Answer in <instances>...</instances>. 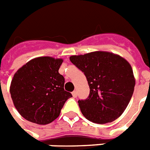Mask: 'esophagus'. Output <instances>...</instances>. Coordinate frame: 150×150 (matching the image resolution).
<instances>
[{"label": "esophagus", "mask_w": 150, "mask_h": 150, "mask_svg": "<svg viewBox=\"0 0 150 150\" xmlns=\"http://www.w3.org/2000/svg\"><path fill=\"white\" fill-rule=\"evenodd\" d=\"M77 95H78V94H77V92H76V91H73V92H72V96H73V97H75H75H77Z\"/></svg>", "instance_id": "obj_1"}]
</instances>
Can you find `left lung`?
Returning a JSON list of instances; mask_svg holds the SVG:
<instances>
[{"label":"left lung","mask_w":150,"mask_h":150,"mask_svg":"<svg viewBox=\"0 0 150 150\" xmlns=\"http://www.w3.org/2000/svg\"><path fill=\"white\" fill-rule=\"evenodd\" d=\"M69 59L84 72L90 89L86 100L78 101L83 116L97 124L118 118L128 107L135 88L129 62L107 51L73 55Z\"/></svg>","instance_id":"8db88e82"}]
</instances>
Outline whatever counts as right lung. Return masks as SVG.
I'll list each match as a JSON object with an SVG mask.
<instances>
[{
    "mask_svg": "<svg viewBox=\"0 0 150 150\" xmlns=\"http://www.w3.org/2000/svg\"><path fill=\"white\" fill-rule=\"evenodd\" d=\"M63 59L39 57L15 73L10 93L18 112L27 121L47 125L58 117L72 95L64 89V78L58 72Z\"/></svg>",
    "mask_w": 150,
    "mask_h": 150,
    "instance_id": "obj_1",
    "label": "right lung"
}]
</instances>
